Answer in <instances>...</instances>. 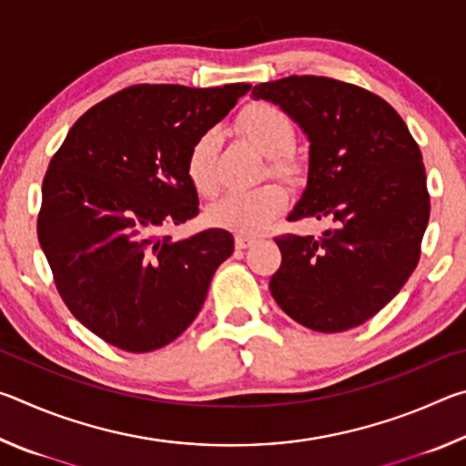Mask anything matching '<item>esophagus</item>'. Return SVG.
<instances>
[{"mask_svg": "<svg viewBox=\"0 0 466 466\" xmlns=\"http://www.w3.org/2000/svg\"><path fill=\"white\" fill-rule=\"evenodd\" d=\"M255 242V238H250V236H236V248H248L250 244Z\"/></svg>", "mask_w": 466, "mask_h": 466, "instance_id": "1", "label": "esophagus"}]
</instances>
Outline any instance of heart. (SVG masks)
Returning a JSON list of instances; mask_svg holds the SVG:
<instances>
[{
  "instance_id": "b5f03b06",
  "label": "heart",
  "mask_w": 466,
  "mask_h": 466,
  "mask_svg": "<svg viewBox=\"0 0 466 466\" xmlns=\"http://www.w3.org/2000/svg\"><path fill=\"white\" fill-rule=\"evenodd\" d=\"M238 129L263 156L271 157L273 175L294 180L299 177L298 157L289 152L296 139V127L281 108L257 102L242 110ZM218 147L216 129L201 133L188 149L187 172L201 195H214L218 188ZM288 195L279 185L267 183L248 191H228L208 208V222L228 232L252 236L265 230L275 216L286 208Z\"/></svg>"
}]
</instances>
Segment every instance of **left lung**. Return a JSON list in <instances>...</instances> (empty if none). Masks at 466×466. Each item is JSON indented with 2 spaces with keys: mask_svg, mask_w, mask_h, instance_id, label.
<instances>
[{
  "mask_svg": "<svg viewBox=\"0 0 466 466\" xmlns=\"http://www.w3.org/2000/svg\"><path fill=\"white\" fill-rule=\"evenodd\" d=\"M309 137V177L289 222L330 230L275 238L269 281L279 309L306 329L339 333L380 312L420 261L430 195L420 146L389 102L358 86L289 76L252 88Z\"/></svg>",
  "mask_w": 466,
  "mask_h": 466,
  "instance_id": "1",
  "label": "left lung"
}]
</instances>
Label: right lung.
Here are the masks:
<instances>
[{"label":"right lung","mask_w":466,"mask_h":466,"mask_svg":"<svg viewBox=\"0 0 466 466\" xmlns=\"http://www.w3.org/2000/svg\"><path fill=\"white\" fill-rule=\"evenodd\" d=\"M250 84H141L98 102L69 129L43 180L38 242L74 317L131 353L160 350L191 325L230 232L157 238L199 214L187 172L195 139Z\"/></svg>","instance_id":"obj_1"}]
</instances>
